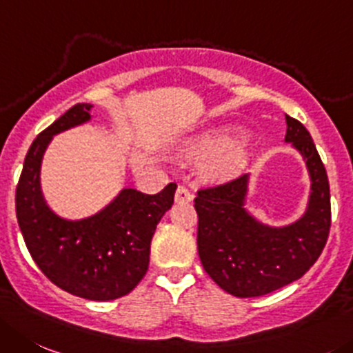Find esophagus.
Segmentation results:
<instances>
[{"instance_id":"obj_1","label":"esophagus","mask_w":353,"mask_h":353,"mask_svg":"<svg viewBox=\"0 0 353 353\" xmlns=\"http://www.w3.org/2000/svg\"><path fill=\"white\" fill-rule=\"evenodd\" d=\"M193 200V193L188 190L186 186H177L176 190V202L177 203H186L192 202Z\"/></svg>"}]
</instances>
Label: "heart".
<instances>
[{"label":"heart","instance_id":"obj_1","mask_svg":"<svg viewBox=\"0 0 353 353\" xmlns=\"http://www.w3.org/2000/svg\"><path fill=\"white\" fill-rule=\"evenodd\" d=\"M181 157L199 160L209 154L203 163V176L209 179H225L235 174L245 163L247 150L242 134L225 137L223 130L202 132L186 139L181 146Z\"/></svg>","mask_w":353,"mask_h":353}]
</instances>
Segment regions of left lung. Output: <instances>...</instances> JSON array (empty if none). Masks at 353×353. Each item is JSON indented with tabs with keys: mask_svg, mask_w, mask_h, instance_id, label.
Listing matches in <instances>:
<instances>
[{
	"mask_svg": "<svg viewBox=\"0 0 353 353\" xmlns=\"http://www.w3.org/2000/svg\"><path fill=\"white\" fill-rule=\"evenodd\" d=\"M285 143L301 154L310 177L306 209L296 221L272 226L247 209L251 174L199 192V256L203 270L236 298L268 294L298 281L321 256L331 228V195L310 132L285 117Z\"/></svg>",
	"mask_w": 353,
	"mask_h": 353,
	"instance_id": "obj_1",
	"label": "left lung"
}]
</instances>
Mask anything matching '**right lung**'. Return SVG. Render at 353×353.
Wrapping results in <instances>:
<instances>
[{"label":"right lung","mask_w":353,"mask_h":353,"mask_svg":"<svg viewBox=\"0 0 353 353\" xmlns=\"http://www.w3.org/2000/svg\"><path fill=\"white\" fill-rule=\"evenodd\" d=\"M92 108L72 106L32 141L15 192V210L28 251L57 288L92 301H110L128 294L146 275L151 239L172 207L177 184H167L157 195L123 188L92 216H59L43 195V157L54 136L90 121Z\"/></svg>","instance_id":"1"}]
</instances>
